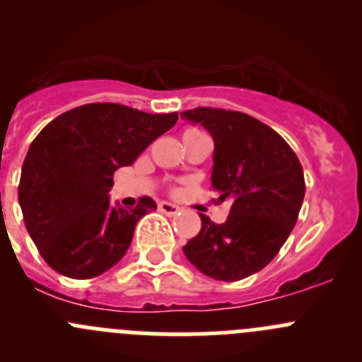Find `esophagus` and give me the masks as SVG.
<instances>
[{
	"instance_id": "esophagus-1",
	"label": "esophagus",
	"mask_w": 362,
	"mask_h": 362,
	"mask_svg": "<svg viewBox=\"0 0 362 362\" xmlns=\"http://www.w3.org/2000/svg\"><path fill=\"white\" fill-rule=\"evenodd\" d=\"M158 211L164 212L165 216H175V214H178V211H180V209H178L177 205L170 204V202H158Z\"/></svg>"
}]
</instances>
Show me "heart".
I'll list each match as a JSON object with an SVG mask.
<instances>
[{
	"label": "heart",
	"mask_w": 362,
	"mask_h": 362,
	"mask_svg": "<svg viewBox=\"0 0 362 362\" xmlns=\"http://www.w3.org/2000/svg\"><path fill=\"white\" fill-rule=\"evenodd\" d=\"M187 132H191V130H187Z\"/></svg>",
	"instance_id": "1"
}]
</instances>
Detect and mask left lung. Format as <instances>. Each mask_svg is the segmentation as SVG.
Instances as JSON below:
<instances>
[{
    "label": "left lung",
    "mask_w": 362,
    "mask_h": 362,
    "mask_svg": "<svg viewBox=\"0 0 362 362\" xmlns=\"http://www.w3.org/2000/svg\"><path fill=\"white\" fill-rule=\"evenodd\" d=\"M180 116L214 139L212 189L230 200L227 221L202 214V230L184 246L202 273L235 282L261 272L291 234L305 194L298 157L268 124L235 110L198 109Z\"/></svg>",
    "instance_id": "8db88e82"
}]
</instances>
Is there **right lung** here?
Returning <instances> with one entry per match:
<instances>
[{
  "label": "right lung",
  "instance_id": "add662e5",
  "mask_svg": "<svg viewBox=\"0 0 362 362\" xmlns=\"http://www.w3.org/2000/svg\"><path fill=\"white\" fill-rule=\"evenodd\" d=\"M177 112L148 114L117 103H87L40 130L26 153L19 205L42 259L60 275L93 279L123 259L150 197L134 209L112 205L114 171L130 165Z\"/></svg>",
  "mask_w": 362,
  "mask_h": 362
}]
</instances>
